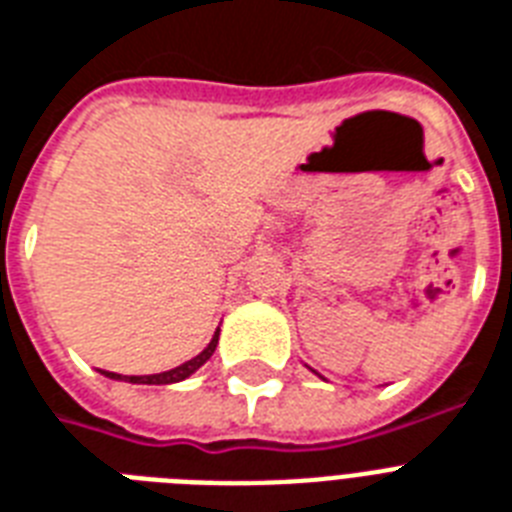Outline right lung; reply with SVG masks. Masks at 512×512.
<instances>
[{"label": "right lung", "mask_w": 512, "mask_h": 512, "mask_svg": "<svg viewBox=\"0 0 512 512\" xmlns=\"http://www.w3.org/2000/svg\"><path fill=\"white\" fill-rule=\"evenodd\" d=\"M217 337H220V329L215 332V337L209 340V345L204 350H201L199 356H193L191 361H185V364L175 366V369H170V372H162V374H143V377H122V374H116V372H103L106 377H111V380H124V382H135V385H170V382H180L185 380V377H191L196 369H199L201 364H207L209 356L215 353L217 348Z\"/></svg>", "instance_id": "right-lung-1"}]
</instances>
